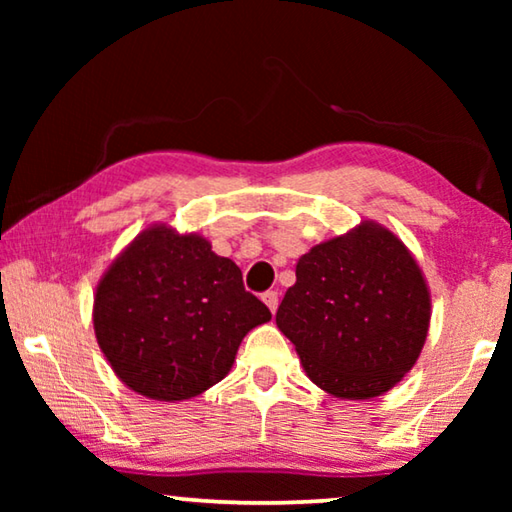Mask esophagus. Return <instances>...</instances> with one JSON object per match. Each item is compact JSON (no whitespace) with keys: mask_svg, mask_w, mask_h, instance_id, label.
<instances>
[{"mask_svg":"<svg viewBox=\"0 0 512 512\" xmlns=\"http://www.w3.org/2000/svg\"><path fill=\"white\" fill-rule=\"evenodd\" d=\"M262 300L266 302V307L271 309L273 314H275V311H277V305H280V296H277V291H266L264 296H262Z\"/></svg>","mask_w":512,"mask_h":512,"instance_id":"1","label":"esophagus"}]
</instances>
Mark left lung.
Masks as SVG:
<instances>
[{"mask_svg":"<svg viewBox=\"0 0 512 512\" xmlns=\"http://www.w3.org/2000/svg\"><path fill=\"white\" fill-rule=\"evenodd\" d=\"M429 316L427 284L409 250L381 225L361 223L300 257L275 323L316 386L368 400L413 368Z\"/></svg>","mask_w":512,"mask_h":512,"instance_id":"obj_1","label":"left lung"}]
</instances>
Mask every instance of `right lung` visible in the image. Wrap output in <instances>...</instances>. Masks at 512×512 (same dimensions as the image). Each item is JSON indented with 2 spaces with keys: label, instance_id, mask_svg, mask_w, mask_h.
Masks as SVG:
<instances>
[{
  "label": "right lung",
  "instance_id": "right-lung-1",
  "mask_svg": "<svg viewBox=\"0 0 512 512\" xmlns=\"http://www.w3.org/2000/svg\"><path fill=\"white\" fill-rule=\"evenodd\" d=\"M271 320L239 266L203 237L149 228L103 275L94 332L112 370L160 402L201 395L228 375L241 339Z\"/></svg>",
  "mask_w": 512,
  "mask_h": 512
}]
</instances>
